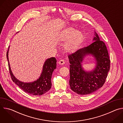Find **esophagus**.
<instances>
[{
	"label": "esophagus",
	"mask_w": 123,
	"mask_h": 123,
	"mask_svg": "<svg viewBox=\"0 0 123 123\" xmlns=\"http://www.w3.org/2000/svg\"><path fill=\"white\" fill-rule=\"evenodd\" d=\"M58 63H59V64L61 65H62L64 64H65L64 60H63V59H61V60H59V62H58Z\"/></svg>",
	"instance_id": "34e87169"
}]
</instances>
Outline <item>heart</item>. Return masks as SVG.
Listing matches in <instances>:
<instances>
[{
	"instance_id": "obj_1",
	"label": "heart",
	"mask_w": 123,
	"mask_h": 123,
	"mask_svg": "<svg viewBox=\"0 0 123 123\" xmlns=\"http://www.w3.org/2000/svg\"><path fill=\"white\" fill-rule=\"evenodd\" d=\"M84 34L81 31H76L73 28L64 30L60 36L61 41H66L65 49L68 52L74 51L83 41Z\"/></svg>"
}]
</instances>
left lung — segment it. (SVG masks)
I'll use <instances>...</instances> for the list:
<instances>
[{
  "label": "left lung",
  "instance_id": "1",
  "mask_svg": "<svg viewBox=\"0 0 123 123\" xmlns=\"http://www.w3.org/2000/svg\"><path fill=\"white\" fill-rule=\"evenodd\" d=\"M91 54L96 60V68L86 72L83 69L82 62ZM69 65V85L71 90L80 95H87L98 90L104 84L110 68V59L107 47L94 32L93 42L80 49L68 56Z\"/></svg>",
  "mask_w": 123,
  "mask_h": 123
}]
</instances>
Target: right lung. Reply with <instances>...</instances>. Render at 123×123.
<instances>
[{"label": "right lung", "instance_id": "right-lung-1", "mask_svg": "<svg viewBox=\"0 0 123 123\" xmlns=\"http://www.w3.org/2000/svg\"><path fill=\"white\" fill-rule=\"evenodd\" d=\"M10 46L8 49H9ZM9 49L7 52V58L10 74L12 81L25 92L33 95H41L48 92L51 87V78L54 70L56 68V59L55 57L47 59L43 66L40 76L32 82L24 83L18 80L13 75L11 69L9 58Z\"/></svg>", "mask_w": 123, "mask_h": 123}]
</instances>
